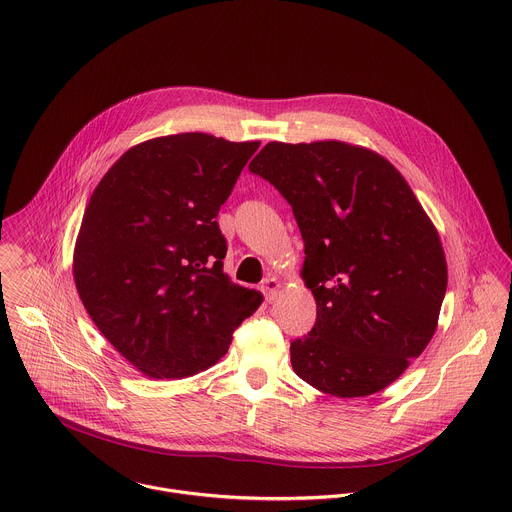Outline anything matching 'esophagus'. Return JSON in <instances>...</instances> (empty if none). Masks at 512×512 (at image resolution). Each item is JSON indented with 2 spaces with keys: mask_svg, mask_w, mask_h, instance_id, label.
<instances>
[{
  "mask_svg": "<svg viewBox=\"0 0 512 512\" xmlns=\"http://www.w3.org/2000/svg\"><path fill=\"white\" fill-rule=\"evenodd\" d=\"M279 289H281V283H279V279H275V277H267V279L261 283V291H263V295H265V299H267L269 303L277 299Z\"/></svg>",
  "mask_w": 512,
  "mask_h": 512,
  "instance_id": "1",
  "label": "esophagus"
}]
</instances>
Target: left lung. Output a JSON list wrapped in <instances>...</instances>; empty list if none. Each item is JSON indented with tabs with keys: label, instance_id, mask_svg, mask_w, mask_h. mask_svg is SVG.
<instances>
[{
	"label": "left lung",
	"instance_id": "left-lung-1",
	"mask_svg": "<svg viewBox=\"0 0 512 512\" xmlns=\"http://www.w3.org/2000/svg\"><path fill=\"white\" fill-rule=\"evenodd\" d=\"M249 169L293 207L317 301L293 371L341 399L387 389L431 343L447 291L437 227L397 167L337 139L267 143Z\"/></svg>",
	"mask_w": 512,
	"mask_h": 512
}]
</instances>
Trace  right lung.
Listing matches in <instances>:
<instances>
[{
  "mask_svg": "<svg viewBox=\"0 0 512 512\" xmlns=\"http://www.w3.org/2000/svg\"><path fill=\"white\" fill-rule=\"evenodd\" d=\"M261 141L153 137L101 177L73 249V281L101 335L149 379L213 367L263 303L223 271L215 221Z\"/></svg>",
  "mask_w": 512,
  "mask_h": 512,
  "instance_id": "right-lung-1",
  "label": "right lung"
}]
</instances>
